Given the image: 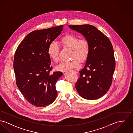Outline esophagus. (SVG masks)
Listing matches in <instances>:
<instances>
[{"label": "esophagus", "mask_w": 133, "mask_h": 133, "mask_svg": "<svg viewBox=\"0 0 133 133\" xmlns=\"http://www.w3.org/2000/svg\"><path fill=\"white\" fill-rule=\"evenodd\" d=\"M75 72V73H77V72H76V71H74Z\"/></svg>", "instance_id": "obj_1"}]
</instances>
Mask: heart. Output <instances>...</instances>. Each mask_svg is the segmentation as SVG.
<instances>
[{
  "mask_svg": "<svg viewBox=\"0 0 133 133\" xmlns=\"http://www.w3.org/2000/svg\"><path fill=\"white\" fill-rule=\"evenodd\" d=\"M60 43L64 48L71 50V59L72 61L62 62L57 67L58 70L66 71L73 69H77L80 66L79 62L85 61L90 54V45L89 41L86 39L79 38L72 34H68L63 37ZM59 46L56 42H52L49 46L48 54L50 58L55 62H58L59 57Z\"/></svg>",
  "mask_w": 133,
  "mask_h": 133,
  "instance_id": "heart-1",
  "label": "heart"
}]
</instances>
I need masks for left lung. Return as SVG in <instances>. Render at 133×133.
<instances>
[{
  "label": "left lung",
  "instance_id": "1",
  "mask_svg": "<svg viewBox=\"0 0 133 133\" xmlns=\"http://www.w3.org/2000/svg\"><path fill=\"white\" fill-rule=\"evenodd\" d=\"M87 39L90 52L75 83L78 94L87 100H96L109 90L112 81L115 61L112 45L101 31L91 25H69Z\"/></svg>",
  "mask_w": 133,
  "mask_h": 133
}]
</instances>
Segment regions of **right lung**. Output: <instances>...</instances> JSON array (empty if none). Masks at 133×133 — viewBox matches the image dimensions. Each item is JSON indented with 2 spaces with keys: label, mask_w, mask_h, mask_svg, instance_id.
Segmentation results:
<instances>
[{
  "label": "right lung",
  "mask_w": 133,
  "mask_h": 133,
  "mask_svg": "<svg viewBox=\"0 0 133 133\" xmlns=\"http://www.w3.org/2000/svg\"><path fill=\"white\" fill-rule=\"evenodd\" d=\"M63 25L33 31L18 46L14 60L16 84L26 100L36 107H45L57 96L56 83L61 72L52 68L48 54L50 43L61 33Z\"/></svg>",
  "instance_id": "obj_1"
}]
</instances>
